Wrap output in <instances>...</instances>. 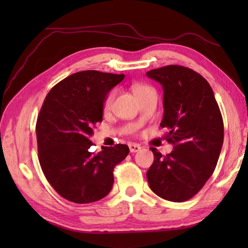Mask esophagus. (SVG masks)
Masks as SVG:
<instances>
[{"instance_id":"esophagus-1","label":"esophagus","mask_w":248,"mask_h":248,"mask_svg":"<svg viewBox=\"0 0 248 248\" xmlns=\"http://www.w3.org/2000/svg\"><path fill=\"white\" fill-rule=\"evenodd\" d=\"M129 148H130L131 154H134V152L140 151L141 147L140 145H138V144H129Z\"/></svg>"}]
</instances>
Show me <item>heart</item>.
<instances>
[{
	"label": "heart",
	"mask_w": 248,
	"mask_h": 248,
	"mask_svg": "<svg viewBox=\"0 0 248 248\" xmlns=\"http://www.w3.org/2000/svg\"><path fill=\"white\" fill-rule=\"evenodd\" d=\"M149 89H151L150 87L146 86V85H140V84H139V85H134L133 86V93L136 96V94L139 93H145L147 91H149ZM114 98H115V93L112 92L109 93L108 94V97L105 98L104 102H103V110L104 112H108V110L112 108V105H113V102H114Z\"/></svg>",
	"instance_id": "b5f03b06"
}]
</instances>
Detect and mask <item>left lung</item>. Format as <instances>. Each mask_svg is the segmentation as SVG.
I'll list each match as a JSON object with an SVG mask.
<instances>
[{
	"mask_svg": "<svg viewBox=\"0 0 248 248\" xmlns=\"http://www.w3.org/2000/svg\"><path fill=\"white\" fill-rule=\"evenodd\" d=\"M159 82L164 96L161 127L173 150L155 161L147 171L149 186L157 196L182 202L196 195L217 164L224 141V123L210 84L189 68L170 65L146 73Z\"/></svg>",
	"mask_w": 248,
	"mask_h": 248,
	"instance_id": "obj_1",
	"label": "left lung"
}]
</instances>
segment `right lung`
I'll return each mask as SVG.
<instances>
[{"mask_svg": "<svg viewBox=\"0 0 248 248\" xmlns=\"http://www.w3.org/2000/svg\"><path fill=\"white\" fill-rule=\"evenodd\" d=\"M124 75L86 70L57 83L37 118L38 159L46 180L62 197L76 203L102 199L114 183V167L129 154L127 145L89 151L93 128L101 123L103 102Z\"/></svg>", "mask_w": 248, "mask_h": 248, "instance_id": "add662e5", "label": "right lung"}]
</instances>
